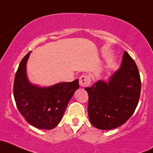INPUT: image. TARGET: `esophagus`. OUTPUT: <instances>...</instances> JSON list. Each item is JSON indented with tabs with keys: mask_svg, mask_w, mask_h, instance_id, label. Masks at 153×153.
<instances>
[{
	"mask_svg": "<svg viewBox=\"0 0 153 153\" xmlns=\"http://www.w3.org/2000/svg\"><path fill=\"white\" fill-rule=\"evenodd\" d=\"M80 85L83 87H87L90 85L91 79L88 75H82L79 80Z\"/></svg>",
	"mask_w": 153,
	"mask_h": 153,
	"instance_id": "esophagus-1",
	"label": "esophagus"
}]
</instances>
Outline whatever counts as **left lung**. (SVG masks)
<instances>
[{"label": "left lung", "mask_w": 153, "mask_h": 153, "mask_svg": "<svg viewBox=\"0 0 153 153\" xmlns=\"http://www.w3.org/2000/svg\"><path fill=\"white\" fill-rule=\"evenodd\" d=\"M88 114L92 125L110 130L123 125L133 115L138 105L141 79L135 62L124 52L120 68L108 83L99 80L87 87Z\"/></svg>", "instance_id": "1"}]
</instances>
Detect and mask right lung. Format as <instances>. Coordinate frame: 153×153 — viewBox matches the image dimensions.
I'll return each mask as SVG.
<instances>
[{
    "mask_svg": "<svg viewBox=\"0 0 153 153\" xmlns=\"http://www.w3.org/2000/svg\"><path fill=\"white\" fill-rule=\"evenodd\" d=\"M30 52L22 59L16 73L14 97L21 115L30 125L41 129H52L61 121L68 102L79 88L78 79L40 88L30 83L26 64Z\"/></svg>",
    "mask_w": 153,
    "mask_h": 153,
    "instance_id": "1",
    "label": "right lung"
}]
</instances>
